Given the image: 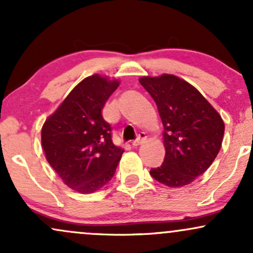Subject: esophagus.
Listing matches in <instances>:
<instances>
[{"mask_svg": "<svg viewBox=\"0 0 253 253\" xmlns=\"http://www.w3.org/2000/svg\"><path fill=\"white\" fill-rule=\"evenodd\" d=\"M146 134H145V133H140V134L138 135V138H136V140H134V141H132V146L133 147H136V146H139V145L140 144H143L145 140H146Z\"/></svg>", "mask_w": 253, "mask_h": 253, "instance_id": "obj_1", "label": "esophagus"}]
</instances>
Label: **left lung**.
Listing matches in <instances>:
<instances>
[{"label": "left lung", "instance_id": "8db88e82", "mask_svg": "<svg viewBox=\"0 0 253 253\" xmlns=\"http://www.w3.org/2000/svg\"><path fill=\"white\" fill-rule=\"evenodd\" d=\"M139 82L155 100L164 127V162L150 175L170 188L190 184L216 158L223 120L195 86L175 75L144 76Z\"/></svg>", "mask_w": 253, "mask_h": 253}]
</instances>
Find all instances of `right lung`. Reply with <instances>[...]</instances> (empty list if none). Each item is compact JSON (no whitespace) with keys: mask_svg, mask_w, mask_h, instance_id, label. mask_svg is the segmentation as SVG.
I'll return each instance as SVG.
<instances>
[{"mask_svg":"<svg viewBox=\"0 0 253 253\" xmlns=\"http://www.w3.org/2000/svg\"><path fill=\"white\" fill-rule=\"evenodd\" d=\"M120 82L95 74L71 90L42 128L48 164L68 187L81 194L100 190L112 177L124 150L112 141L102 109Z\"/></svg>","mask_w":253,"mask_h":253,"instance_id":"right-lung-1","label":"right lung"}]
</instances>
